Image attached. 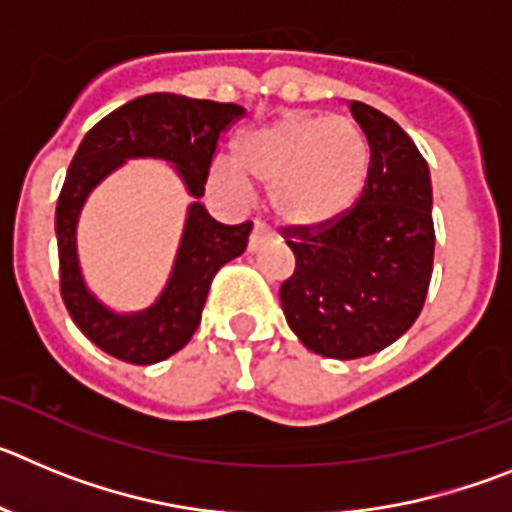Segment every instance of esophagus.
<instances>
[{
  "label": "esophagus",
  "instance_id": "34e87169",
  "mask_svg": "<svg viewBox=\"0 0 512 512\" xmlns=\"http://www.w3.org/2000/svg\"><path fill=\"white\" fill-rule=\"evenodd\" d=\"M269 238H271L269 225L261 223V220H253V230L251 235H248V251H256V248H259L264 241H269Z\"/></svg>",
  "mask_w": 512,
  "mask_h": 512
}]
</instances>
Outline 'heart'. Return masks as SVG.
I'll return each mask as SVG.
<instances>
[{"mask_svg":"<svg viewBox=\"0 0 512 512\" xmlns=\"http://www.w3.org/2000/svg\"><path fill=\"white\" fill-rule=\"evenodd\" d=\"M235 164L212 166V184L246 197L248 176L271 187V207L284 223L320 228L359 200L369 174V146L351 117L289 115L243 135Z\"/></svg>","mask_w":512,"mask_h":512,"instance_id":"b5f03b06","label":"heart"}]
</instances>
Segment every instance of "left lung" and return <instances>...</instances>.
<instances>
[{
  "instance_id": "8db88e82",
  "label": "left lung",
  "mask_w": 512,
  "mask_h": 512,
  "mask_svg": "<svg viewBox=\"0 0 512 512\" xmlns=\"http://www.w3.org/2000/svg\"><path fill=\"white\" fill-rule=\"evenodd\" d=\"M369 143L359 200L320 228H279L295 271L279 287L289 328L328 359L377 354L423 310L433 271V192L428 164L392 117L348 102Z\"/></svg>"
}]
</instances>
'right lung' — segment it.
<instances>
[{
	"mask_svg": "<svg viewBox=\"0 0 512 512\" xmlns=\"http://www.w3.org/2000/svg\"><path fill=\"white\" fill-rule=\"evenodd\" d=\"M243 115L246 110L233 102L146 94L117 107L81 140L56 205L61 297L81 333L104 354L146 366L187 346L202 320L212 279L220 266L246 251L251 223H217L194 202L161 300L140 315H112L89 295L76 264V217L87 194L125 158L156 156L179 166L192 197H202L217 146Z\"/></svg>",
	"mask_w": 512,
	"mask_h": 512,
	"instance_id": "1",
	"label": "right lung"
}]
</instances>
